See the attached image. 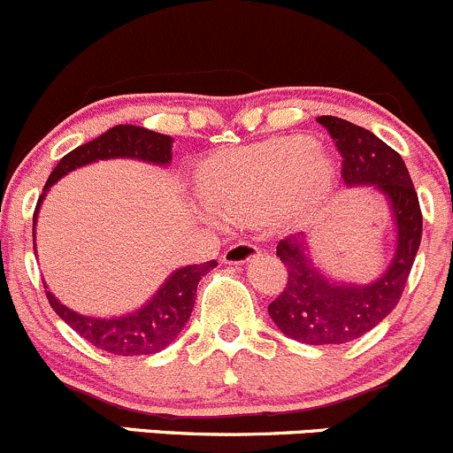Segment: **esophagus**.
Segmentation results:
<instances>
[{
	"instance_id": "esophagus-1",
	"label": "esophagus",
	"mask_w": 453,
	"mask_h": 453,
	"mask_svg": "<svg viewBox=\"0 0 453 453\" xmlns=\"http://www.w3.org/2000/svg\"><path fill=\"white\" fill-rule=\"evenodd\" d=\"M260 256V247L251 245V242H236V245L227 247L223 254V263L226 265H242L250 263L251 258Z\"/></svg>"
}]
</instances>
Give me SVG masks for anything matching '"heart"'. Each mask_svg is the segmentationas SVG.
Listing matches in <instances>:
<instances>
[{
	"label": "heart",
	"instance_id": "b5f03b06",
	"mask_svg": "<svg viewBox=\"0 0 453 453\" xmlns=\"http://www.w3.org/2000/svg\"><path fill=\"white\" fill-rule=\"evenodd\" d=\"M330 156L308 139H273L217 156L203 178L212 214L256 223L278 208H306L332 184Z\"/></svg>",
	"mask_w": 453,
	"mask_h": 453
}]
</instances>
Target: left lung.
<instances>
[{
  "mask_svg": "<svg viewBox=\"0 0 453 453\" xmlns=\"http://www.w3.org/2000/svg\"><path fill=\"white\" fill-rule=\"evenodd\" d=\"M342 156V182L371 187L387 199L395 221V254L373 282H342L311 258L306 234L278 242L288 271L287 287L269 303V317L288 339L306 345H342L365 336L393 312L421 245L423 217L417 190L402 156L373 132L339 117H319Z\"/></svg>",
  "mask_w": 453,
  "mask_h": 453,
  "instance_id": "left-lung-1",
  "label": "left lung"
}]
</instances>
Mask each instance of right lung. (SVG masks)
Listing matches in <instances>:
<instances>
[{
  "instance_id": "add662e5",
  "label": "right lung",
  "mask_w": 453,
  "mask_h": 453,
  "mask_svg": "<svg viewBox=\"0 0 453 453\" xmlns=\"http://www.w3.org/2000/svg\"><path fill=\"white\" fill-rule=\"evenodd\" d=\"M171 147H173L171 136L158 134V132H151L139 126H114L97 139L75 147L56 165V169L47 178L42 195L38 197L35 226H32L35 227L32 230L35 241L38 208H41L47 190L54 187L60 178H65L66 173L80 169V166L97 163V160L111 158H132L147 165L166 166L171 165V156H173ZM214 266H217V260L175 269L139 311L119 314V317H87V314L71 311L51 295V290H47L45 282L42 284H45L47 299H50L56 314L63 319L66 326L73 327L84 341L114 356H142L156 354V351L165 349L166 345L178 339V334L187 326L190 312H193L199 280Z\"/></svg>"
}]
</instances>
